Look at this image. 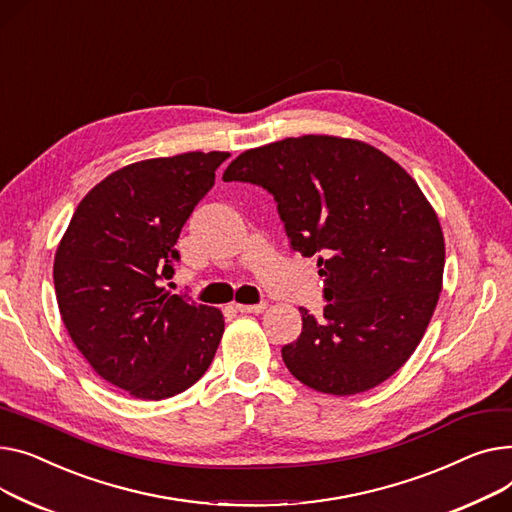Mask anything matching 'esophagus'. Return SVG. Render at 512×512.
Listing matches in <instances>:
<instances>
[{"instance_id":"obj_1","label":"esophagus","mask_w":512,"mask_h":512,"mask_svg":"<svg viewBox=\"0 0 512 512\" xmlns=\"http://www.w3.org/2000/svg\"><path fill=\"white\" fill-rule=\"evenodd\" d=\"M235 308L242 314H260L266 310V304L264 302L262 304H237Z\"/></svg>"}]
</instances>
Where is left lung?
Wrapping results in <instances>:
<instances>
[{
    "instance_id": "obj_1",
    "label": "left lung",
    "mask_w": 512,
    "mask_h": 512,
    "mask_svg": "<svg viewBox=\"0 0 512 512\" xmlns=\"http://www.w3.org/2000/svg\"><path fill=\"white\" fill-rule=\"evenodd\" d=\"M223 179L273 194L291 248L318 256L328 304L320 320L299 308L302 335L281 349L287 370L337 397L393 376L442 291L444 235L415 179L372 144L320 134L250 148Z\"/></svg>"
}]
</instances>
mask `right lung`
Wrapping results in <instances>:
<instances>
[{
	"label": "right lung",
	"mask_w": 512,
	"mask_h": 512,
	"mask_svg": "<svg viewBox=\"0 0 512 512\" xmlns=\"http://www.w3.org/2000/svg\"><path fill=\"white\" fill-rule=\"evenodd\" d=\"M229 153L146 159L107 175L78 204L57 246V306L78 351L113 386L142 401L184 393L221 343V310L161 287L177 237L215 186Z\"/></svg>",
	"instance_id": "obj_1"
}]
</instances>
